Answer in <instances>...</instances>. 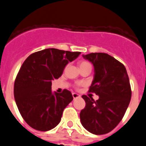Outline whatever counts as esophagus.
<instances>
[{
    "instance_id": "1",
    "label": "esophagus",
    "mask_w": 146,
    "mask_h": 146,
    "mask_svg": "<svg viewBox=\"0 0 146 146\" xmlns=\"http://www.w3.org/2000/svg\"><path fill=\"white\" fill-rule=\"evenodd\" d=\"M72 96H73L74 99H77V98L80 97V96L79 94H76V93H72Z\"/></svg>"
}]
</instances>
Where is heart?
Returning <instances> with one entry per match:
<instances>
[{
  "label": "heart",
  "mask_w": 146,
  "mask_h": 146,
  "mask_svg": "<svg viewBox=\"0 0 146 146\" xmlns=\"http://www.w3.org/2000/svg\"><path fill=\"white\" fill-rule=\"evenodd\" d=\"M80 69H82V68H88V69H91V65L90 63L88 61H81L79 64ZM80 83H78V86H80Z\"/></svg>",
  "instance_id": "obj_1"
}]
</instances>
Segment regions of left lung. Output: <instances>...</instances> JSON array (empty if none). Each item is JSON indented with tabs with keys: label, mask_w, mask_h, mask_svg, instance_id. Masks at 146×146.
Returning a JSON list of instances; mask_svg holds the SVG:
<instances>
[{
	"label": "left lung",
	"mask_w": 146,
	"mask_h": 146,
	"mask_svg": "<svg viewBox=\"0 0 146 146\" xmlns=\"http://www.w3.org/2000/svg\"><path fill=\"white\" fill-rule=\"evenodd\" d=\"M91 62L94 77L89 92L99 96L94 101L91 96H82L86 107L80 118L86 130L94 135H104L120 123L129 104L131 86L126 69L121 62L103 52L83 55Z\"/></svg>",
	"instance_id": "left-lung-1"
}]
</instances>
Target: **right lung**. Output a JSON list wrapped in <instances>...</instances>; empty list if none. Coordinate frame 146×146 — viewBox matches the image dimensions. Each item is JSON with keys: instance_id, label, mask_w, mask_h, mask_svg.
Wrapping results in <instances>:
<instances>
[{"instance_id": "right-lung-1", "label": "right lung", "mask_w": 146, "mask_h": 146, "mask_svg": "<svg viewBox=\"0 0 146 146\" xmlns=\"http://www.w3.org/2000/svg\"><path fill=\"white\" fill-rule=\"evenodd\" d=\"M80 53L49 48L31 54L24 61L15 80L14 96L22 117L31 127L46 131L60 123L73 96L66 89L52 93V80L60 77L68 63Z\"/></svg>"}]
</instances>
